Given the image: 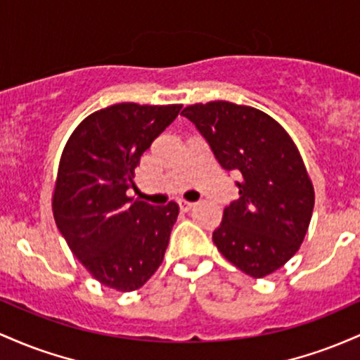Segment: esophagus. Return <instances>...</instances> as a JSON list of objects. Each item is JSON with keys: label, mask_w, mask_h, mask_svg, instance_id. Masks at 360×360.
<instances>
[{"label": "esophagus", "mask_w": 360, "mask_h": 360, "mask_svg": "<svg viewBox=\"0 0 360 360\" xmlns=\"http://www.w3.org/2000/svg\"><path fill=\"white\" fill-rule=\"evenodd\" d=\"M179 205H180L181 211H191V209H192L195 204H193V202H188V200L180 199V200H179Z\"/></svg>", "instance_id": "34e87169"}]
</instances>
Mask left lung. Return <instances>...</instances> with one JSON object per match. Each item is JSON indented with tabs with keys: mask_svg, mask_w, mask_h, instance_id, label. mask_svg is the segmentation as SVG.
Masks as SVG:
<instances>
[{
	"mask_svg": "<svg viewBox=\"0 0 360 360\" xmlns=\"http://www.w3.org/2000/svg\"><path fill=\"white\" fill-rule=\"evenodd\" d=\"M224 169L241 173L240 199L212 233L217 250L246 276L262 278L284 267L308 233L314 187L285 129L265 112L226 100L181 110Z\"/></svg>",
	"mask_w": 360,
	"mask_h": 360,
	"instance_id": "1",
	"label": "left lung"
}]
</instances>
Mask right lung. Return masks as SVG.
Returning <instances> with one entry per match:
<instances>
[{
	"label": "right lung",
	"mask_w": 360,
	"mask_h": 360,
	"mask_svg": "<svg viewBox=\"0 0 360 360\" xmlns=\"http://www.w3.org/2000/svg\"><path fill=\"white\" fill-rule=\"evenodd\" d=\"M181 105L115 103L78 124L60 155L52 214L72 255L107 288H143L163 262L179 205L132 200L134 169Z\"/></svg>",
	"instance_id": "obj_1"
}]
</instances>
